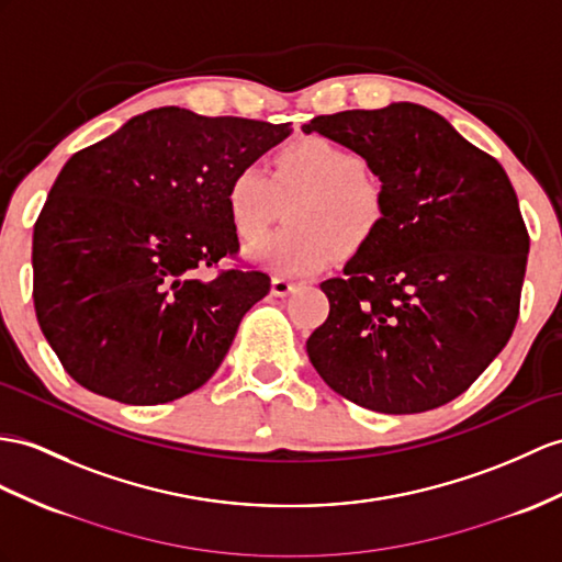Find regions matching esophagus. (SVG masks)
<instances>
[{
  "label": "esophagus",
  "mask_w": 562,
  "mask_h": 562,
  "mask_svg": "<svg viewBox=\"0 0 562 562\" xmlns=\"http://www.w3.org/2000/svg\"><path fill=\"white\" fill-rule=\"evenodd\" d=\"M291 291H295V281H289V279H283V277H273L271 279V295L283 297V295H289Z\"/></svg>",
  "instance_id": "1"
}]
</instances>
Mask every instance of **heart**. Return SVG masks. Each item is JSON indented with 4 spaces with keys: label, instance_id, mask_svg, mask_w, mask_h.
I'll return each instance as SVG.
<instances>
[{
    "label": "heart",
    "instance_id": "heart-1",
    "mask_svg": "<svg viewBox=\"0 0 562 562\" xmlns=\"http://www.w3.org/2000/svg\"><path fill=\"white\" fill-rule=\"evenodd\" d=\"M289 200L285 226L248 250L255 265L283 277H310L336 255H358L372 245L389 216L384 183L364 171L360 155L307 135L279 147L269 173L248 164L226 186V214L243 240H255Z\"/></svg>",
    "mask_w": 562,
    "mask_h": 562
}]
</instances>
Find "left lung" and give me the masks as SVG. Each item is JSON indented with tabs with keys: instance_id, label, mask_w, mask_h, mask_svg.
Listing matches in <instances>:
<instances>
[{
	"instance_id": "obj_1",
	"label": "left lung",
	"mask_w": 562,
	"mask_h": 562,
	"mask_svg": "<svg viewBox=\"0 0 562 562\" xmlns=\"http://www.w3.org/2000/svg\"><path fill=\"white\" fill-rule=\"evenodd\" d=\"M384 183L389 216L328 279V317L310 362L336 393L384 415H415L468 391L519 317L529 234L498 159L431 112L395 102L314 116Z\"/></svg>"
}]
</instances>
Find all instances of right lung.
Masks as SVG:
<instances>
[{
  "label": "right lung",
  "instance_id": "1",
  "mask_svg": "<svg viewBox=\"0 0 562 562\" xmlns=\"http://www.w3.org/2000/svg\"><path fill=\"white\" fill-rule=\"evenodd\" d=\"M289 133L159 106L66 161L33 231V303L68 376L126 405L207 384L271 285L218 269L240 250L226 186Z\"/></svg>",
  "mask_w": 562,
  "mask_h": 562
}]
</instances>
